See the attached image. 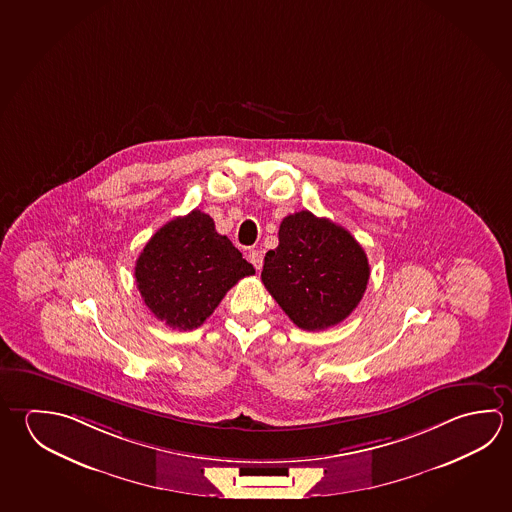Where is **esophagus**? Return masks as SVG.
Masks as SVG:
<instances>
[{
    "label": "esophagus",
    "mask_w": 512,
    "mask_h": 512,
    "mask_svg": "<svg viewBox=\"0 0 512 512\" xmlns=\"http://www.w3.org/2000/svg\"><path fill=\"white\" fill-rule=\"evenodd\" d=\"M248 259H250V262H252L253 268H262L264 257H262V252H259V250H252V252L248 253Z\"/></svg>",
    "instance_id": "esophagus-1"
}]
</instances>
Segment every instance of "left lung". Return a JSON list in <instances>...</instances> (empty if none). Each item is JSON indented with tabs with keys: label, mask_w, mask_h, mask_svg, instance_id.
<instances>
[{
	"label": "left lung",
	"mask_w": 512,
	"mask_h": 512,
	"mask_svg": "<svg viewBox=\"0 0 512 512\" xmlns=\"http://www.w3.org/2000/svg\"><path fill=\"white\" fill-rule=\"evenodd\" d=\"M367 253L352 235L309 210L284 217L278 246L264 257L260 278L282 311L304 331L343 322L367 289Z\"/></svg>",
	"instance_id": "left-lung-1"
}]
</instances>
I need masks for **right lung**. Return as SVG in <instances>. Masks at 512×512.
<instances>
[{
	"instance_id": "obj_1",
	"label": "right lung",
	"mask_w": 512,
	"mask_h": 512,
	"mask_svg": "<svg viewBox=\"0 0 512 512\" xmlns=\"http://www.w3.org/2000/svg\"><path fill=\"white\" fill-rule=\"evenodd\" d=\"M255 273L214 219L201 210L176 217L145 244L136 287L151 313L172 329L192 331L214 313L226 291Z\"/></svg>"
}]
</instances>
